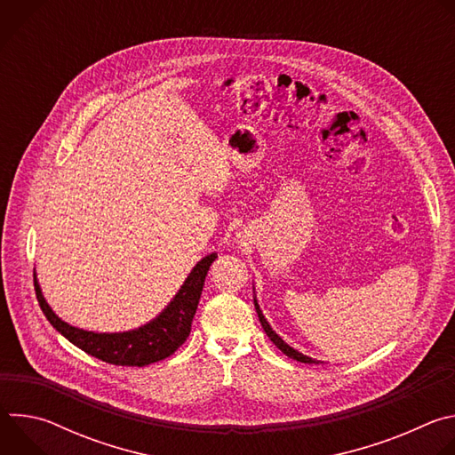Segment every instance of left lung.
<instances>
[{"label": "left lung", "instance_id": "obj_1", "mask_svg": "<svg viewBox=\"0 0 455 455\" xmlns=\"http://www.w3.org/2000/svg\"><path fill=\"white\" fill-rule=\"evenodd\" d=\"M255 290V288H253ZM253 304H255V311H257V316H259V320H261V326H263V330H265V333L268 335V339L288 356V358H293V360H297V362H302V363H322L320 360H315V358H311V356H306V355H302V353H299L297 349H293L291 346H288L274 330H272V326L268 323V320L265 318V315H263V311H261V307H259V304H257V297L253 295Z\"/></svg>", "mask_w": 455, "mask_h": 455}]
</instances>
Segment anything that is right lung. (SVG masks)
Masks as SVG:
<instances>
[{
  "mask_svg": "<svg viewBox=\"0 0 455 455\" xmlns=\"http://www.w3.org/2000/svg\"><path fill=\"white\" fill-rule=\"evenodd\" d=\"M216 257L218 253L212 251L196 263L178 293L162 309L160 315L137 330L120 333H97L70 326L68 322H64L55 315V311L43 297L36 272L34 286L44 316L64 339H68L74 346L106 363L144 367L171 356L187 340L194 313L198 309V302L204 291L205 277L216 261Z\"/></svg>",
  "mask_w": 455,
  "mask_h": 455,
  "instance_id": "obj_1",
  "label": "right lung"
}]
</instances>
